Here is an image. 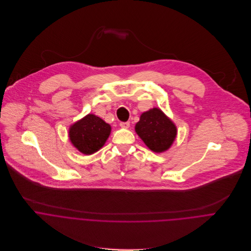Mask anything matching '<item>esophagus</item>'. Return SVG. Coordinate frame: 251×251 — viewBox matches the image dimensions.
Here are the masks:
<instances>
[{
    "label": "esophagus",
    "mask_w": 251,
    "mask_h": 251,
    "mask_svg": "<svg viewBox=\"0 0 251 251\" xmlns=\"http://www.w3.org/2000/svg\"><path fill=\"white\" fill-rule=\"evenodd\" d=\"M130 126V124L128 122H126V123H121L120 124V126L123 127V128H128Z\"/></svg>",
    "instance_id": "esophagus-1"
}]
</instances>
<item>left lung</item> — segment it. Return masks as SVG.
I'll use <instances>...</instances> for the list:
<instances>
[{
	"instance_id": "1",
	"label": "left lung",
	"mask_w": 251,
	"mask_h": 251,
	"mask_svg": "<svg viewBox=\"0 0 251 251\" xmlns=\"http://www.w3.org/2000/svg\"><path fill=\"white\" fill-rule=\"evenodd\" d=\"M134 129L144 144L155 153L167 151L177 136L176 125L159 108L142 113Z\"/></svg>"
}]
</instances>
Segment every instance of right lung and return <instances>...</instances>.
I'll list each match as a JSON object with an SVG mask.
<instances>
[{
    "label": "right lung",
    "instance_id": "1",
    "mask_svg": "<svg viewBox=\"0 0 251 251\" xmlns=\"http://www.w3.org/2000/svg\"><path fill=\"white\" fill-rule=\"evenodd\" d=\"M111 130V126L104 120L94 114H88L70 126L68 135L78 151L91 155L105 145Z\"/></svg>",
    "mask_w": 251,
    "mask_h": 251
}]
</instances>
